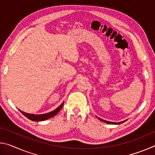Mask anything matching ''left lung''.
Returning <instances> with one entry per match:
<instances>
[{"mask_svg":"<svg viewBox=\"0 0 155 155\" xmlns=\"http://www.w3.org/2000/svg\"><path fill=\"white\" fill-rule=\"evenodd\" d=\"M98 117V120H101V121L104 122H105V123H107V124H122V123H123V122H124L125 121H127V120H124V121H122V122H118V123H116V122H111L106 121V120H104L103 119L100 118V117Z\"/></svg>","mask_w":155,"mask_h":155,"instance_id":"1","label":"left lung"}]
</instances>
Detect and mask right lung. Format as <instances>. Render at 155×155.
I'll list each match as a JSON object with an SVG mask.
<instances>
[{
	"label": "right lung",
	"instance_id": "obj_1",
	"mask_svg": "<svg viewBox=\"0 0 155 155\" xmlns=\"http://www.w3.org/2000/svg\"><path fill=\"white\" fill-rule=\"evenodd\" d=\"M64 102H63V103H61V105L57 107L56 109H54V111H51V112H49V113H47V114H40V115L31 114H27V113L23 112L22 111H20H20L22 113V114L24 115L25 116L27 117V118H28L29 120H32V121H35V122L44 121V120L51 118V117L54 116V115L58 114L59 111L62 108L63 105H64Z\"/></svg>",
	"mask_w": 155,
	"mask_h": 155
}]
</instances>
